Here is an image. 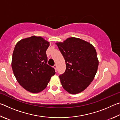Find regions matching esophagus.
Returning a JSON list of instances; mask_svg holds the SVG:
<instances>
[{
    "label": "esophagus",
    "mask_w": 120,
    "mask_h": 120,
    "mask_svg": "<svg viewBox=\"0 0 120 120\" xmlns=\"http://www.w3.org/2000/svg\"><path fill=\"white\" fill-rule=\"evenodd\" d=\"M53 67H54V68L55 69V70H56V68H57V66H56V64H54V66H53Z\"/></svg>",
    "instance_id": "esophagus-1"
}]
</instances>
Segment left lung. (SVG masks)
Here are the masks:
<instances>
[{
    "label": "left lung",
    "mask_w": 120,
    "mask_h": 120,
    "mask_svg": "<svg viewBox=\"0 0 120 120\" xmlns=\"http://www.w3.org/2000/svg\"><path fill=\"white\" fill-rule=\"evenodd\" d=\"M56 44L66 64V71L59 76L63 88L72 94L82 92L94 79L98 68L95 48L76 38H68Z\"/></svg>",
    "instance_id": "left-lung-1"
}]
</instances>
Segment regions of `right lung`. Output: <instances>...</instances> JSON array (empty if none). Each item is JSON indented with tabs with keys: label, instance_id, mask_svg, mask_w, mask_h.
<instances>
[{
	"label": "right lung",
	"instance_id": "1",
	"mask_svg": "<svg viewBox=\"0 0 120 120\" xmlns=\"http://www.w3.org/2000/svg\"><path fill=\"white\" fill-rule=\"evenodd\" d=\"M49 42L40 36H33L16 44L11 67L19 84L30 92L37 93L45 89L54 68L47 64L46 51Z\"/></svg>",
	"mask_w": 120,
	"mask_h": 120
}]
</instances>
